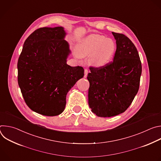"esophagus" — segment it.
<instances>
[{
  "label": "esophagus",
  "instance_id": "esophagus-1",
  "mask_svg": "<svg viewBox=\"0 0 161 161\" xmlns=\"http://www.w3.org/2000/svg\"><path fill=\"white\" fill-rule=\"evenodd\" d=\"M88 73V70L87 69H85V75H84V77L85 78L87 77Z\"/></svg>",
  "mask_w": 161,
  "mask_h": 161
}]
</instances>
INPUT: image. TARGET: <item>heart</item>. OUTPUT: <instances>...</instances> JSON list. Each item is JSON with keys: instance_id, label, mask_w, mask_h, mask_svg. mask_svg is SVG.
Returning <instances> with one entry per match:
<instances>
[{"instance_id": "1", "label": "heart", "mask_w": 161, "mask_h": 161, "mask_svg": "<svg viewBox=\"0 0 161 161\" xmlns=\"http://www.w3.org/2000/svg\"><path fill=\"white\" fill-rule=\"evenodd\" d=\"M115 44L109 38L99 34H92L83 39L77 47L76 57L90 56V61L96 66L104 65L111 60Z\"/></svg>"}]
</instances>
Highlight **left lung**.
Segmentation results:
<instances>
[{
	"label": "left lung",
	"instance_id": "obj_1",
	"mask_svg": "<svg viewBox=\"0 0 161 161\" xmlns=\"http://www.w3.org/2000/svg\"><path fill=\"white\" fill-rule=\"evenodd\" d=\"M112 34L117 44L113 61L99 67L90 66L87 76L88 105L100 117L116 116L129 107L138 92L142 71L133 42L123 34Z\"/></svg>",
	"mask_w": 161,
	"mask_h": 161
}]
</instances>
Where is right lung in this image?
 I'll return each mask as SVG.
<instances>
[{
  "label": "right lung",
  "mask_w": 161,
  "mask_h": 161,
  "mask_svg": "<svg viewBox=\"0 0 161 161\" xmlns=\"http://www.w3.org/2000/svg\"><path fill=\"white\" fill-rule=\"evenodd\" d=\"M65 35L62 27L38 29L25 40L18 58V83L24 101L44 116L64 111L67 92L84 76L82 67L66 63L71 52Z\"/></svg>",
  "instance_id": "add662e5"
}]
</instances>
